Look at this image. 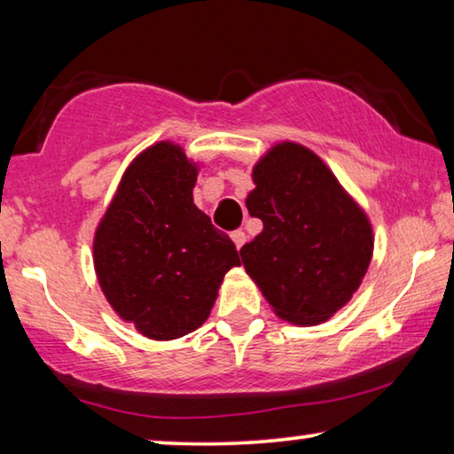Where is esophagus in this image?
Instances as JSON below:
<instances>
[{"label":"esophagus","mask_w":454,"mask_h":454,"mask_svg":"<svg viewBox=\"0 0 454 454\" xmlns=\"http://www.w3.org/2000/svg\"><path fill=\"white\" fill-rule=\"evenodd\" d=\"M231 239H233V244H235V247H238V250H239V247L246 244V233H244V231H241V229H235V231L231 233Z\"/></svg>","instance_id":"esophagus-1"}]
</instances>
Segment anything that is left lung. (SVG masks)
Wrapping results in <instances>:
<instances>
[{"label": "left lung", "mask_w": 454, "mask_h": 454, "mask_svg": "<svg viewBox=\"0 0 454 454\" xmlns=\"http://www.w3.org/2000/svg\"><path fill=\"white\" fill-rule=\"evenodd\" d=\"M247 210L262 231L241 247V262L275 312L316 325L343 308L372 258V227L331 169L294 142L254 167Z\"/></svg>", "instance_id": "8db88e82"}]
</instances>
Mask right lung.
<instances>
[{"instance_id": "1", "label": "right lung", "mask_w": 454, "mask_h": 454, "mask_svg": "<svg viewBox=\"0 0 454 454\" xmlns=\"http://www.w3.org/2000/svg\"><path fill=\"white\" fill-rule=\"evenodd\" d=\"M196 167L171 142L140 154L123 176L95 238L105 297L142 334L169 340L208 318L239 252L196 208Z\"/></svg>"}]
</instances>
